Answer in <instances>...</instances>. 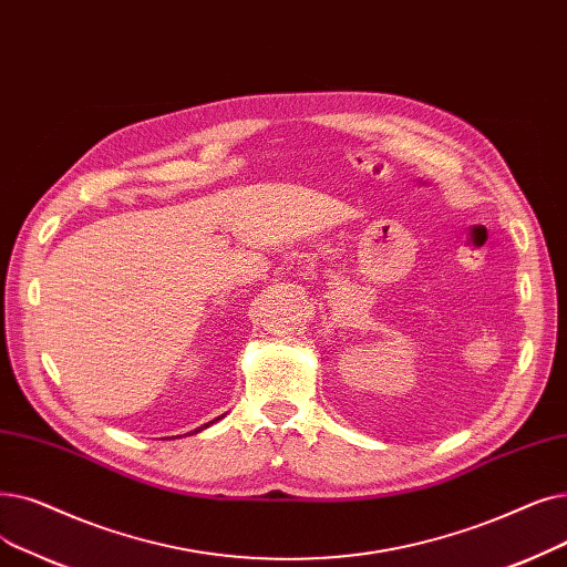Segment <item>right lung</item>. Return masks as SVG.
<instances>
[{
  "instance_id": "right-lung-1",
  "label": "right lung",
  "mask_w": 567,
  "mask_h": 567,
  "mask_svg": "<svg viewBox=\"0 0 567 567\" xmlns=\"http://www.w3.org/2000/svg\"><path fill=\"white\" fill-rule=\"evenodd\" d=\"M225 416V414H223ZM223 416H217V420H213V422H208V424H204V426H199V429H194L192 433H199V431H204V429H208L210 424H215V422H219V420H223Z\"/></svg>"
}]
</instances>
